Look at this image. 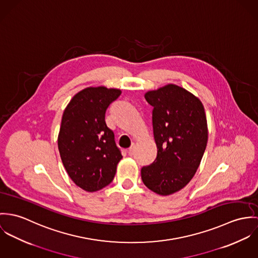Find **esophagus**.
Masks as SVG:
<instances>
[{
    "label": "esophagus",
    "instance_id": "obj_1",
    "mask_svg": "<svg viewBox=\"0 0 258 258\" xmlns=\"http://www.w3.org/2000/svg\"><path fill=\"white\" fill-rule=\"evenodd\" d=\"M134 153H135V145H132L130 148H128V150H127V154L128 155H134Z\"/></svg>",
    "mask_w": 258,
    "mask_h": 258
}]
</instances>
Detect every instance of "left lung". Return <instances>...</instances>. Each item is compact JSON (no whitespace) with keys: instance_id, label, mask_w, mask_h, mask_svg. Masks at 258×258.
<instances>
[{"instance_id":"1","label":"left lung","mask_w":258,"mask_h":258,"mask_svg":"<svg viewBox=\"0 0 258 258\" xmlns=\"http://www.w3.org/2000/svg\"><path fill=\"white\" fill-rule=\"evenodd\" d=\"M152 107L157 156L142 168L143 184L152 192L169 196L183 189L200 166L208 143V124L198 97L175 84L147 91Z\"/></svg>"}]
</instances>
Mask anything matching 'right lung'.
Here are the masks:
<instances>
[{
  "mask_svg": "<svg viewBox=\"0 0 258 258\" xmlns=\"http://www.w3.org/2000/svg\"><path fill=\"white\" fill-rule=\"evenodd\" d=\"M120 94L115 88L87 87L71 99L62 115L57 139L62 163L71 180L90 193L113 181L122 158L105 121L107 108Z\"/></svg>",
  "mask_w": 258,
  "mask_h": 258,
  "instance_id": "right-lung-1",
  "label": "right lung"
}]
</instances>
